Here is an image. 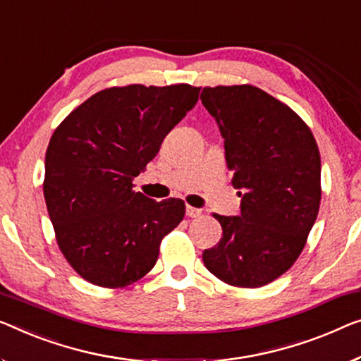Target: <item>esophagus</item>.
Listing matches in <instances>:
<instances>
[{
    "instance_id": "34e87169",
    "label": "esophagus",
    "mask_w": 361,
    "mask_h": 361,
    "mask_svg": "<svg viewBox=\"0 0 361 361\" xmlns=\"http://www.w3.org/2000/svg\"><path fill=\"white\" fill-rule=\"evenodd\" d=\"M202 214L201 209H196V207H191V206H186V215L188 217L195 219V217H199V215Z\"/></svg>"
}]
</instances>
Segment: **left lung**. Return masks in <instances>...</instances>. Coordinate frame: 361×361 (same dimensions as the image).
Wrapping results in <instances>:
<instances>
[{
	"mask_svg": "<svg viewBox=\"0 0 361 361\" xmlns=\"http://www.w3.org/2000/svg\"><path fill=\"white\" fill-rule=\"evenodd\" d=\"M201 100L241 197L240 215H214L224 235L204 266L228 285L262 287L292 267L318 217V144L297 113L252 85L204 87Z\"/></svg>",
	"mask_w": 361,
	"mask_h": 361,
	"instance_id": "left-lung-1",
	"label": "left lung"
}]
</instances>
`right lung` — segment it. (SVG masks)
I'll use <instances>...</instances> for the list:
<instances>
[{
	"instance_id": "add662e5",
	"label": "right lung",
	"mask_w": 361,
	"mask_h": 361,
	"mask_svg": "<svg viewBox=\"0 0 361 361\" xmlns=\"http://www.w3.org/2000/svg\"><path fill=\"white\" fill-rule=\"evenodd\" d=\"M199 90L188 84L100 90L53 133L43 195L60 250L85 281L106 288L139 281L185 217L181 199L154 201L133 190V178L195 109Z\"/></svg>"
}]
</instances>
